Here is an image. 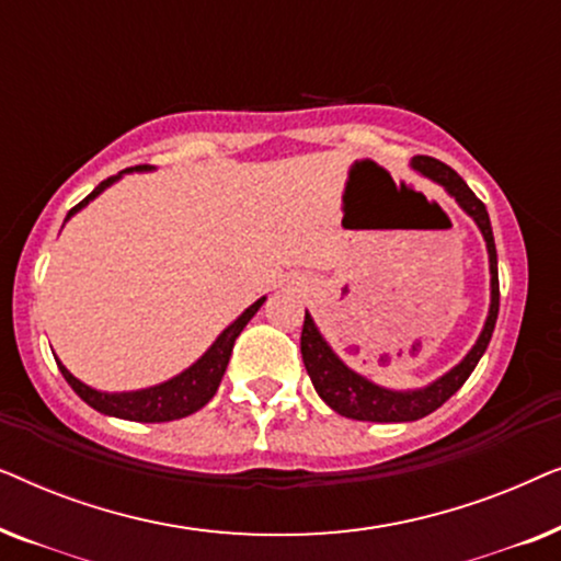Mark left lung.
<instances>
[{"label":"left lung","instance_id":"1","mask_svg":"<svg viewBox=\"0 0 561 561\" xmlns=\"http://www.w3.org/2000/svg\"><path fill=\"white\" fill-rule=\"evenodd\" d=\"M411 168L419 171L426 179L447 191L455 198L467 217L478 225L482 240L488 248V265H490V309L488 319L482 324V332L478 342L472 344V350L459 359V363L428 382L424 388H411V390H393L378 382L367 380L365 375L352 370L350 365L342 363V357L329 347L324 334L319 332L317 321L311 319V313L306 311L304 319V332H301V357L306 365V373L317 388L321 401L329 409H334L340 416L355 419V421H378V424H398V421H416L424 419L428 413L439 409L442 403H447L459 388L465 386V380L470 378L474 365L480 363V357L485 355L490 336H493L497 309H501V288H497V252L493 240V227H490V217L485 204L472 194L470 186L451 171L449 165H444L442 160L428 158V156H413Z\"/></svg>","mask_w":561,"mask_h":561}]
</instances>
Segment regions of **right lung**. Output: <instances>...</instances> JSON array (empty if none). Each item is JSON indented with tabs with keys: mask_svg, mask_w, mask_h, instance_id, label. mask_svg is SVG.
I'll return each mask as SVG.
<instances>
[{
	"mask_svg": "<svg viewBox=\"0 0 561 561\" xmlns=\"http://www.w3.org/2000/svg\"><path fill=\"white\" fill-rule=\"evenodd\" d=\"M145 173L152 171V165H135V168H125L112 179H106L99 183V186L91 191V194L83 198L81 204H76L71 211H68L66 221L79 214L83 206H89V202H94L99 194H104L112 183H117L125 173ZM265 304V296L257 298L255 304L248 306L240 317H237L232 324H229L225 332H221L217 340L211 342V347L204 352L202 357L196 359L194 365L186 367V370L173 375L171 380L158 382V386L142 388V390H122V393H106V390H96L81 382L71 370L56 359L58 370L64 373V378L68 386L76 390V396L81 401H87L91 409L104 413V416H114V419H125V421H142V424H163V421H175L183 416H191L198 409H204L206 403L211 401L214 393H217L221 378H225V370L229 365V355H232L234 340L240 336V332L248 327V321L255 317L260 306Z\"/></svg>",
	"mask_w": 561,
	"mask_h": 561,
	"instance_id": "right-lung-1",
	"label": "right lung"
}]
</instances>
